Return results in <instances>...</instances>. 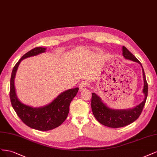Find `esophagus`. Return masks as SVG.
<instances>
[{"label":"esophagus","instance_id":"34e87169","mask_svg":"<svg viewBox=\"0 0 157 157\" xmlns=\"http://www.w3.org/2000/svg\"><path fill=\"white\" fill-rule=\"evenodd\" d=\"M87 82H81L80 83V84H79V90H85V89L87 87Z\"/></svg>","mask_w":157,"mask_h":157}]
</instances>
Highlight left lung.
Segmentation results:
<instances>
[{
	"instance_id": "left-lung-1",
	"label": "left lung",
	"mask_w": 157,
	"mask_h": 157,
	"mask_svg": "<svg viewBox=\"0 0 157 157\" xmlns=\"http://www.w3.org/2000/svg\"><path fill=\"white\" fill-rule=\"evenodd\" d=\"M123 55L126 59L132 60L134 62L139 63L141 66L144 83L143 93L145 95V98L142 102L134 108L114 109L109 108L102 102L97 94L93 93L91 98V108L94 117L100 123L110 128L123 127L133 123L140 117L145 105L147 97L148 84L147 83L142 65L134 55L130 53L124 46H123Z\"/></svg>"
}]
</instances>
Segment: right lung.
Returning a JSON list of instances; mask_svg holds the SVG:
<instances>
[{"mask_svg":"<svg viewBox=\"0 0 157 157\" xmlns=\"http://www.w3.org/2000/svg\"><path fill=\"white\" fill-rule=\"evenodd\" d=\"M46 48H35L25 54L14 66L10 79V97L15 112L23 122L29 127L40 131H47L58 127L67 119L71 101L77 94L79 88L70 89L60 93L51 103L42 107L33 108L25 104L17 97L14 80L21 60L45 52Z\"/></svg>","mask_w":157,"mask_h":157,"instance_id":"right-lung-1","label":"right lung"}]
</instances>
